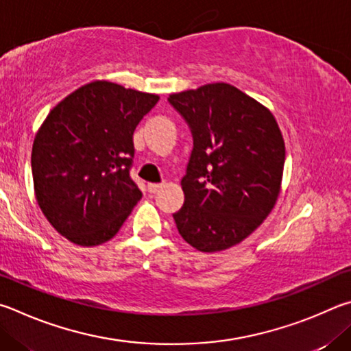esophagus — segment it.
<instances>
[{
  "mask_svg": "<svg viewBox=\"0 0 351 351\" xmlns=\"http://www.w3.org/2000/svg\"><path fill=\"white\" fill-rule=\"evenodd\" d=\"M162 188H163V183H147V191L151 194L158 193Z\"/></svg>",
  "mask_w": 351,
  "mask_h": 351,
  "instance_id": "1",
  "label": "esophagus"
}]
</instances>
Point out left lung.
Instances as JSON below:
<instances>
[{"instance_id": "8db88e82", "label": "left lung", "mask_w": 351, "mask_h": 351, "mask_svg": "<svg viewBox=\"0 0 351 351\" xmlns=\"http://www.w3.org/2000/svg\"><path fill=\"white\" fill-rule=\"evenodd\" d=\"M191 128L194 147L182 179L185 204L177 230L202 253L245 241L280 193L285 143L271 110L228 83L171 94Z\"/></svg>"}]
</instances>
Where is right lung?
<instances>
[{
  "label": "right lung",
  "instance_id": "right-lung-1",
  "mask_svg": "<svg viewBox=\"0 0 351 351\" xmlns=\"http://www.w3.org/2000/svg\"><path fill=\"white\" fill-rule=\"evenodd\" d=\"M158 98L98 80L63 98L43 121L32 146L35 197L69 242L110 241L141 199L129 177L132 135Z\"/></svg>",
  "mask_w": 351,
  "mask_h": 351
}]
</instances>
